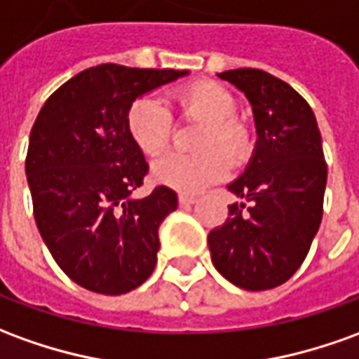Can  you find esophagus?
Wrapping results in <instances>:
<instances>
[{"label":"esophagus","instance_id":"1","mask_svg":"<svg viewBox=\"0 0 359 359\" xmlns=\"http://www.w3.org/2000/svg\"><path fill=\"white\" fill-rule=\"evenodd\" d=\"M196 202V198L190 196V194H179V204L180 205H190Z\"/></svg>","mask_w":359,"mask_h":359}]
</instances>
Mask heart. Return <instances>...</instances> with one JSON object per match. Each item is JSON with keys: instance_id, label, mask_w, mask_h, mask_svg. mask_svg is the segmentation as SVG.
I'll list each match as a JSON object with an SVG mask.
<instances>
[{"instance_id": "obj_1", "label": "heart", "mask_w": 359, "mask_h": 359, "mask_svg": "<svg viewBox=\"0 0 359 359\" xmlns=\"http://www.w3.org/2000/svg\"><path fill=\"white\" fill-rule=\"evenodd\" d=\"M182 118L204 122L196 140L200 154H169L154 163L155 182L179 192H200L222 180L229 161H245L250 154L247 126L235 116L237 102L229 89L215 81H196L175 93ZM126 128L144 155H159L172 136V114L154 95H144L130 104ZM218 149L215 150V147Z\"/></svg>"}]
</instances>
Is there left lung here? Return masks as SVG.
<instances>
[{
  "label": "left lung",
  "instance_id": "8db88e82",
  "mask_svg": "<svg viewBox=\"0 0 359 359\" xmlns=\"http://www.w3.org/2000/svg\"><path fill=\"white\" fill-rule=\"evenodd\" d=\"M217 77L245 93L258 137L245 172L227 187L243 202L229 205L208 247L231 284L272 290L302 266L323 219L327 163L319 126L307 101L274 75L239 67Z\"/></svg>",
  "mask_w": 359,
  "mask_h": 359
}]
</instances>
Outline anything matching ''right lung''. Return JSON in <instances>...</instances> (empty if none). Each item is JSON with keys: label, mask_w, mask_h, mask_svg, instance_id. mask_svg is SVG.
Returning <instances> with one entry per match:
<instances>
[{"label": "right lung", "mask_w": 359, "mask_h": 359, "mask_svg": "<svg viewBox=\"0 0 359 359\" xmlns=\"http://www.w3.org/2000/svg\"><path fill=\"white\" fill-rule=\"evenodd\" d=\"M184 75L89 67L52 93L34 120L25 171L36 227L57 266L89 292L122 295L154 272L159 225L179 200L167 187L132 198L149 167L126 114L137 97Z\"/></svg>", "instance_id": "1"}]
</instances>
